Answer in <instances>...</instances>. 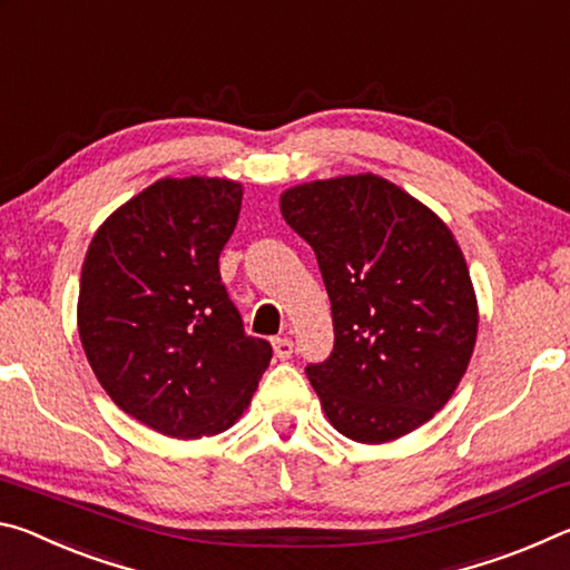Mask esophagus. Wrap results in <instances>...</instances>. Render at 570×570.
I'll return each instance as SVG.
<instances>
[{
  "instance_id": "obj_1",
  "label": "esophagus",
  "mask_w": 570,
  "mask_h": 570,
  "mask_svg": "<svg viewBox=\"0 0 570 570\" xmlns=\"http://www.w3.org/2000/svg\"><path fill=\"white\" fill-rule=\"evenodd\" d=\"M272 346H274V354L278 356V360H288V356L294 354V342L288 340V336H276V340L272 342Z\"/></svg>"
}]
</instances>
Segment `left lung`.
Instances as JSON below:
<instances>
[{
  "label": "left lung",
  "mask_w": 570,
  "mask_h": 570,
  "mask_svg": "<svg viewBox=\"0 0 570 570\" xmlns=\"http://www.w3.org/2000/svg\"><path fill=\"white\" fill-rule=\"evenodd\" d=\"M278 204L332 302L334 352L306 366L326 420L364 445L430 422L478 340L475 288L445 220L374 173L302 183Z\"/></svg>",
  "instance_id": "obj_1"
}]
</instances>
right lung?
<instances>
[{
    "label": "right lung",
    "mask_w": 570,
    "mask_h": 570,
    "mask_svg": "<svg viewBox=\"0 0 570 570\" xmlns=\"http://www.w3.org/2000/svg\"><path fill=\"white\" fill-rule=\"evenodd\" d=\"M240 198L228 178H160L105 218L85 256L77 332L95 377L166 438L228 430L272 362L220 284Z\"/></svg>",
    "instance_id": "obj_1"
}]
</instances>
